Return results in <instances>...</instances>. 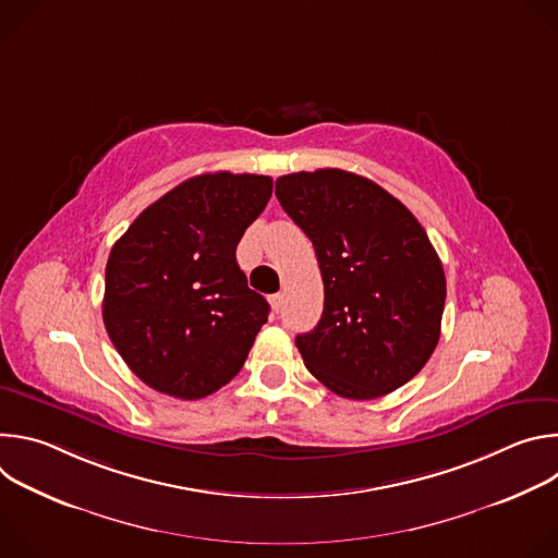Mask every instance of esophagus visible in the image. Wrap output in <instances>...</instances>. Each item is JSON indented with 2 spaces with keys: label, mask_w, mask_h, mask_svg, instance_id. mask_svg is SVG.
Wrapping results in <instances>:
<instances>
[{
  "label": "esophagus",
  "mask_w": 558,
  "mask_h": 558,
  "mask_svg": "<svg viewBox=\"0 0 558 558\" xmlns=\"http://www.w3.org/2000/svg\"><path fill=\"white\" fill-rule=\"evenodd\" d=\"M269 302H271V308L278 313V311L282 308V293H274V295L269 298Z\"/></svg>",
  "instance_id": "1"
}]
</instances>
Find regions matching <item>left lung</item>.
Instances as JSON below:
<instances>
[{
	"label": "left lung",
	"instance_id": "1",
	"mask_svg": "<svg viewBox=\"0 0 558 558\" xmlns=\"http://www.w3.org/2000/svg\"><path fill=\"white\" fill-rule=\"evenodd\" d=\"M276 196L308 235L325 282L320 323L295 338L304 366L347 400H375L433 355L446 276L420 220L377 183L344 170L295 172Z\"/></svg>",
	"mask_w": 558,
	"mask_h": 558
}]
</instances>
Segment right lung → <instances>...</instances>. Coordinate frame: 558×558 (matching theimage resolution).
<instances>
[{
	"instance_id": "obj_1",
	"label": "right lung",
	"mask_w": 558,
	"mask_h": 558,
	"mask_svg": "<svg viewBox=\"0 0 558 558\" xmlns=\"http://www.w3.org/2000/svg\"><path fill=\"white\" fill-rule=\"evenodd\" d=\"M274 181L214 172L183 181L138 214L106 265L104 325L149 388L201 400L243 368L267 300L235 263Z\"/></svg>"
}]
</instances>
